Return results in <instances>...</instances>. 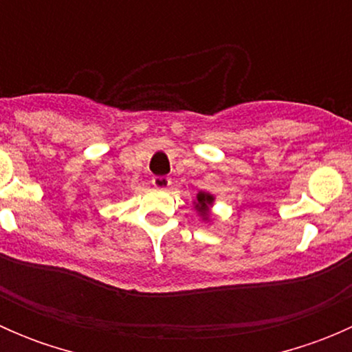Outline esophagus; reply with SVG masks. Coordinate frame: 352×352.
<instances>
[{"label":"esophagus","instance_id":"34e87169","mask_svg":"<svg viewBox=\"0 0 352 352\" xmlns=\"http://www.w3.org/2000/svg\"><path fill=\"white\" fill-rule=\"evenodd\" d=\"M151 184H153L156 189H166V187H170L172 180L165 175H155L153 179H151Z\"/></svg>","mask_w":352,"mask_h":352}]
</instances>
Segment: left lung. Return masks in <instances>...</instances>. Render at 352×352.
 <instances>
[{
    "label": "left lung",
    "instance_id": "8db88e82",
    "mask_svg": "<svg viewBox=\"0 0 352 352\" xmlns=\"http://www.w3.org/2000/svg\"><path fill=\"white\" fill-rule=\"evenodd\" d=\"M212 202H214V196L209 192H199L196 196V201H194V208H196L197 214L201 216L202 221H209L211 219V208Z\"/></svg>",
    "mask_w": 352,
    "mask_h": 352
}]
</instances>
